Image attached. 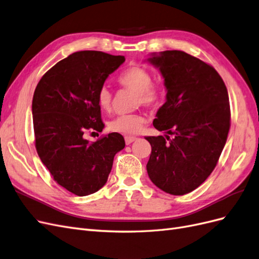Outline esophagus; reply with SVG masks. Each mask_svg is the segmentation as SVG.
I'll return each mask as SVG.
<instances>
[{"label":"esophagus","mask_w":259,"mask_h":259,"mask_svg":"<svg viewBox=\"0 0 259 259\" xmlns=\"http://www.w3.org/2000/svg\"><path fill=\"white\" fill-rule=\"evenodd\" d=\"M135 139H136L135 136H125V144L130 145V144H132L133 142H134Z\"/></svg>","instance_id":"obj_1"}]
</instances>
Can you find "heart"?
I'll return each mask as SVG.
<instances>
[{
    "mask_svg": "<svg viewBox=\"0 0 259 259\" xmlns=\"http://www.w3.org/2000/svg\"><path fill=\"white\" fill-rule=\"evenodd\" d=\"M119 83L128 90L136 92L135 104L147 107H154L162 97L161 89L152 83V75L147 69L140 66H133L123 71L117 79ZM113 94L107 85L101 86L97 93V103L101 110L109 111L112 107ZM146 122L143 113L121 114L113 119L109 127L121 134H136Z\"/></svg>",
    "mask_w": 259,
    "mask_h": 259,
    "instance_id": "1",
    "label": "heart"
}]
</instances>
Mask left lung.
<instances>
[{"label": "left lung", "instance_id": "obj_1", "mask_svg": "<svg viewBox=\"0 0 259 259\" xmlns=\"http://www.w3.org/2000/svg\"><path fill=\"white\" fill-rule=\"evenodd\" d=\"M148 61L167 92L153 126L167 135L146 137L147 171L161 190L183 195L205 182L222 154L230 128L228 92L213 67L185 52L164 51Z\"/></svg>", "mask_w": 259, "mask_h": 259}]
</instances>
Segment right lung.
<instances>
[{
  "instance_id": "right-lung-1",
  "label": "right lung",
  "mask_w": 259,
  "mask_h": 259,
  "mask_svg": "<svg viewBox=\"0 0 259 259\" xmlns=\"http://www.w3.org/2000/svg\"><path fill=\"white\" fill-rule=\"evenodd\" d=\"M124 61L104 52H76L52 67L34 91L37 154L55 182L79 197L105 186L115 153L125 147L119 133L93 143L83 136L89 130L103 131L97 93Z\"/></svg>"
}]
</instances>
